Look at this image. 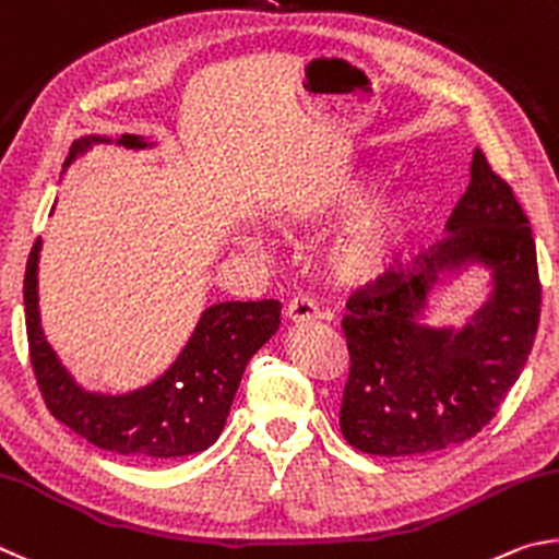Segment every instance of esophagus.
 <instances>
[{
    "label": "esophagus",
    "mask_w": 559,
    "mask_h": 559,
    "mask_svg": "<svg viewBox=\"0 0 559 559\" xmlns=\"http://www.w3.org/2000/svg\"><path fill=\"white\" fill-rule=\"evenodd\" d=\"M287 319L292 324H311V321L319 319V309L311 299L307 297H295L285 309Z\"/></svg>",
    "instance_id": "34e87169"
}]
</instances>
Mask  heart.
<instances>
[{
    "instance_id": "b5f03b06",
    "label": "heart",
    "mask_w": 559,
    "mask_h": 559,
    "mask_svg": "<svg viewBox=\"0 0 559 559\" xmlns=\"http://www.w3.org/2000/svg\"><path fill=\"white\" fill-rule=\"evenodd\" d=\"M383 181L378 169H360L334 186L309 195L285 211L289 230H317L338 223L324 245L326 274L344 287H370L385 277L403 258L423 218V199L407 183L376 193Z\"/></svg>"
}]
</instances>
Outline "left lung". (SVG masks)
I'll return each mask as SVG.
<instances>
[{
	"instance_id": "1",
	"label": "left lung",
	"mask_w": 559,
	"mask_h": 559,
	"mask_svg": "<svg viewBox=\"0 0 559 559\" xmlns=\"http://www.w3.org/2000/svg\"><path fill=\"white\" fill-rule=\"evenodd\" d=\"M468 266L489 272V297L464 328L427 325L436 292ZM350 376L341 432L358 452L415 456L481 432L521 378L540 321L533 230L481 150L447 221V238L348 299Z\"/></svg>"
}]
</instances>
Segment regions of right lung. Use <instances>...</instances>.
<instances>
[{"label":"right lung","mask_w":559,"mask_h":559,"mask_svg":"<svg viewBox=\"0 0 559 559\" xmlns=\"http://www.w3.org/2000/svg\"><path fill=\"white\" fill-rule=\"evenodd\" d=\"M95 144H117L140 152L156 146L142 134H85L75 140L63 171ZM38 238L24 274L26 336L32 366L48 409L87 442L140 459L189 456L221 437L248 360L280 329L277 299L221 301L201 311L193 334L164 373L142 388L103 393L85 388L48 344L38 309Z\"/></svg>","instance_id":"obj_1"}]
</instances>
